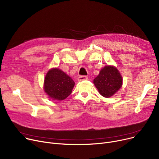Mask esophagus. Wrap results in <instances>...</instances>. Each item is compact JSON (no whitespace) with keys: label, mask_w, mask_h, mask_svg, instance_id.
<instances>
[{"label":"esophagus","mask_w":159,"mask_h":159,"mask_svg":"<svg viewBox=\"0 0 159 159\" xmlns=\"http://www.w3.org/2000/svg\"><path fill=\"white\" fill-rule=\"evenodd\" d=\"M88 79L87 76L86 75H80V76L78 78V80L79 81H85L87 80Z\"/></svg>","instance_id":"1"}]
</instances>
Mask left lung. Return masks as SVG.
I'll return each instance as SVG.
<instances>
[{
  "mask_svg": "<svg viewBox=\"0 0 159 159\" xmlns=\"http://www.w3.org/2000/svg\"><path fill=\"white\" fill-rule=\"evenodd\" d=\"M99 93L105 98L115 94L122 85V77L116 67L105 66L94 80Z\"/></svg>",
  "mask_w": 159,
  "mask_h": 159,
  "instance_id": "obj_1",
  "label": "left lung"
}]
</instances>
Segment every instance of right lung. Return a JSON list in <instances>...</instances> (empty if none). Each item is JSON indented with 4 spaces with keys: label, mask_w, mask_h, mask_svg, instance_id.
I'll list each match as a JSON object with an SVG mask.
<instances>
[{
    "label": "right lung",
    "mask_w": 159,
    "mask_h": 159,
    "mask_svg": "<svg viewBox=\"0 0 159 159\" xmlns=\"http://www.w3.org/2000/svg\"><path fill=\"white\" fill-rule=\"evenodd\" d=\"M74 84L70 76L55 68L50 69L45 76L44 90L52 99L63 100L71 94Z\"/></svg>",
    "instance_id": "add662e5"
}]
</instances>
